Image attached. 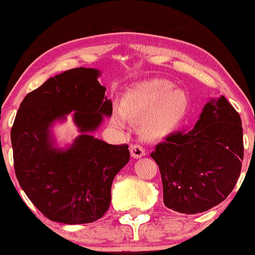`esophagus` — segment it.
<instances>
[{
    "instance_id": "1",
    "label": "esophagus",
    "mask_w": 255,
    "mask_h": 255,
    "mask_svg": "<svg viewBox=\"0 0 255 255\" xmlns=\"http://www.w3.org/2000/svg\"><path fill=\"white\" fill-rule=\"evenodd\" d=\"M130 152H131V155L133 156V158H135V159L141 158V156H144V155L146 154L145 148L142 147L141 145H139V144L131 145V147H130Z\"/></svg>"
}]
</instances>
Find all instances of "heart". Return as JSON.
<instances>
[{
	"mask_svg": "<svg viewBox=\"0 0 255 255\" xmlns=\"http://www.w3.org/2000/svg\"><path fill=\"white\" fill-rule=\"evenodd\" d=\"M173 88V83L165 79L138 83L125 94L122 108H114L111 122L117 128H125L128 118H142V131L149 137L170 133L184 120L189 108L186 92Z\"/></svg>",
	"mask_w": 255,
	"mask_h": 255,
	"instance_id": "1",
	"label": "heart"
}]
</instances>
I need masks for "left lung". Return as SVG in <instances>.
<instances>
[{
	"instance_id": "8db88e82",
	"label": "left lung",
	"mask_w": 255,
	"mask_h": 255,
	"mask_svg": "<svg viewBox=\"0 0 255 255\" xmlns=\"http://www.w3.org/2000/svg\"><path fill=\"white\" fill-rule=\"evenodd\" d=\"M161 174L163 203L181 214H200L229 196L244 158L239 114L224 96L211 100L190 131H177L151 153Z\"/></svg>"
}]
</instances>
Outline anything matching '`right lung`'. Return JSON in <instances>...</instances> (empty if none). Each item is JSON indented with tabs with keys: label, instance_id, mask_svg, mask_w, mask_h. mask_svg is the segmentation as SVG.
<instances>
[{
	"label": "right lung",
	"instance_id": "right-lung-1",
	"mask_svg": "<svg viewBox=\"0 0 255 255\" xmlns=\"http://www.w3.org/2000/svg\"><path fill=\"white\" fill-rule=\"evenodd\" d=\"M95 68H73L27 94L11 128L16 177L45 217L86 224L106 214L111 184L130 160L127 144L110 145L90 134L113 114ZM73 111L81 135L66 150L55 147L50 127Z\"/></svg>",
	"mask_w": 255,
	"mask_h": 255
}]
</instances>
